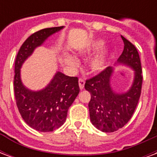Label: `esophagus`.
<instances>
[{"label": "esophagus", "mask_w": 157, "mask_h": 157, "mask_svg": "<svg viewBox=\"0 0 157 157\" xmlns=\"http://www.w3.org/2000/svg\"><path fill=\"white\" fill-rule=\"evenodd\" d=\"M78 81H79V87H80V89H81V90L84 89V86H85V81H84L83 79L80 78Z\"/></svg>", "instance_id": "34e87169"}]
</instances>
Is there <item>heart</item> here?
<instances>
[{"mask_svg": "<svg viewBox=\"0 0 157 157\" xmlns=\"http://www.w3.org/2000/svg\"><path fill=\"white\" fill-rule=\"evenodd\" d=\"M103 45V41L102 40H94L92 42L89 43L88 45L81 48L78 50V53L83 56L90 55L93 52L98 50ZM108 54H109V48L105 47L101 50L100 52H98L96 55H94L89 62V67L90 69V71L93 72H97V71L103 70L104 68ZM64 60L71 67H76L77 65L76 59L68 54H64Z\"/></svg>", "mask_w": 157, "mask_h": 157, "instance_id": "obj_1", "label": "heart"}]
</instances>
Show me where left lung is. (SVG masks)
<instances>
[{"mask_svg": "<svg viewBox=\"0 0 157 157\" xmlns=\"http://www.w3.org/2000/svg\"><path fill=\"white\" fill-rule=\"evenodd\" d=\"M124 50L117 64H123L133 69L134 81L129 90L117 93L113 90L111 78L114 68L108 67L97 76L86 81L85 89L91 94L89 103L90 117L94 126L101 131L111 133L127 124L139 103L142 90L141 62L139 53L131 42L121 36Z\"/></svg>", "mask_w": 157, "mask_h": 157, "instance_id": "obj_1", "label": "left lung"}]
</instances>
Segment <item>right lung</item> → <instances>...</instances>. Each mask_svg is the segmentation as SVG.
I'll use <instances>...</instances> for the list:
<instances>
[{
  "mask_svg": "<svg viewBox=\"0 0 157 157\" xmlns=\"http://www.w3.org/2000/svg\"><path fill=\"white\" fill-rule=\"evenodd\" d=\"M63 28H45L33 33L23 42L16 56L13 78L16 104L24 121L37 131H53L63 124L68 108L80 92L78 78L57 71L45 88L33 91L22 82L20 69L36 48Z\"/></svg>",
  "mask_w": 157,
  "mask_h": 157,
  "instance_id": "obj_1",
  "label": "right lung"
}]
</instances>
